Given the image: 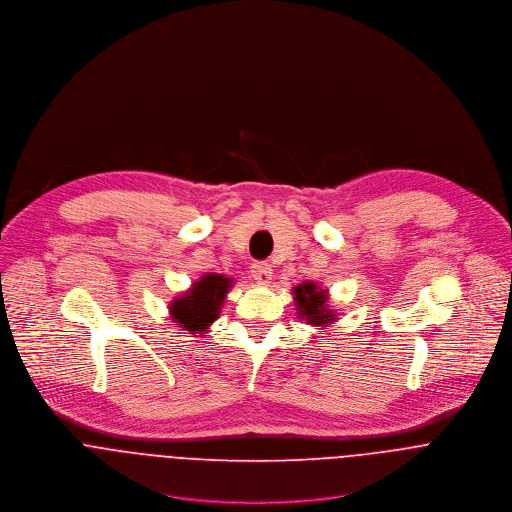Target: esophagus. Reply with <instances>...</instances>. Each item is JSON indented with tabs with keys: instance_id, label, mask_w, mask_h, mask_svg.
<instances>
[{
	"instance_id": "obj_1",
	"label": "esophagus",
	"mask_w": 512,
	"mask_h": 512,
	"mask_svg": "<svg viewBox=\"0 0 512 512\" xmlns=\"http://www.w3.org/2000/svg\"><path fill=\"white\" fill-rule=\"evenodd\" d=\"M252 276L260 284H268L272 278V266L268 262H256L252 264Z\"/></svg>"
}]
</instances>
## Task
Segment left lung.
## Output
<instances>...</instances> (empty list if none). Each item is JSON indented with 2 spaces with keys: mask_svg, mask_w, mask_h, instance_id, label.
<instances>
[{
  "mask_svg": "<svg viewBox=\"0 0 512 512\" xmlns=\"http://www.w3.org/2000/svg\"><path fill=\"white\" fill-rule=\"evenodd\" d=\"M293 293H295L299 315H303L309 323L323 325V323L333 321V315H329V311L325 309L327 295L325 292L317 290L315 284H301L293 290Z\"/></svg>",
  "mask_w": 512,
  "mask_h": 512,
  "instance_id": "8db88e82",
  "label": "left lung"
}]
</instances>
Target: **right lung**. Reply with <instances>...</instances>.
I'll list each match as a JSON object with an SVG mask.
<instances>
[{"instance_id":"right-lung-1","label":"right lung","mask_w":512,"mask_h":512,"mask_svg":"<svg viewBox=\"0 0 512 512\" xmlns=\"http://www.w3.org/2000/svg\"><path fill=\"white\" fill-rule=\"evenodd\" d=\"M228 286L230 280L224 276H203V280L197 282L191 292L173 301V305L169 307L171 317L181 323L183 329L191 333H203L209 323L219 317L220 303L228 292Z\"/></svg>"}]
</instances>
